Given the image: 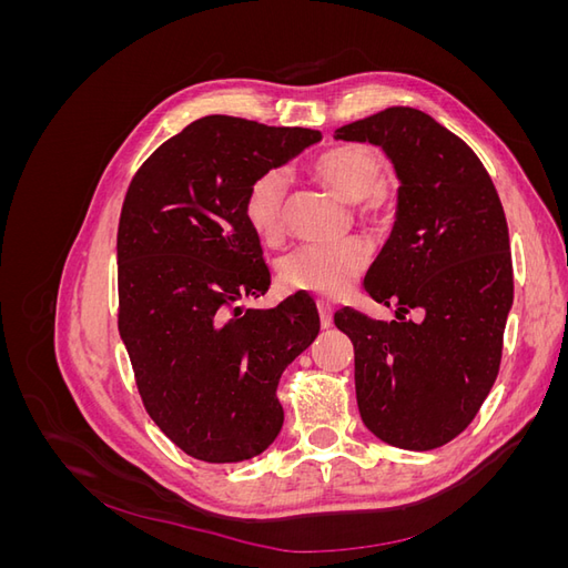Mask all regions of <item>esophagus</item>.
<instances>
[{"label": "esophagus", "mask_w": 568, "mask_h": 568, "mask_svg": "<svg viewBox=\"0 0 568 568\" xmlns=\"http://www.w3.org/2000/svg\"><path fill=\"white\" fill-rule=\"evenodd\" d=\"M317 311H320V322L324 329H329L332 326V303L329 301H317Z\"/></svg>", "instance_id": "obj_1"}]
</instances>
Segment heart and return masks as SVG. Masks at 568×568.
<instances>
[{
	"mask_svg": "<svg viewBox=\"0 0 568 568\" xmlns=\"http://www.w3.org/2000/svg\"><path fill=\"white\" fill-rule=\"evenodd\" d=\"M313 173L336 196L357 203V215L372 227H386L395 215V196L386 186V168L379 153L363 144L326 149L313 161ZM288 175L267 168L255 175L244 196V217L263 242H280L286 225ZM369 263V248L359 239L336 244H305L280 263V280L288 291L317 296H343Z\"/></svg>",
	"mask_w": 568,
	"mask_h": 568,
	"instance_id": "b5f03b06",
	"label": "heart"
}]
</instances>
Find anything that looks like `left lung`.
I'll return each instance as SVG.
<instances>
[{"instance_id": "obj_1", "label": "left lung", "mask_w": 568, "mask_h": 568, "mask_svg": "<svg viewBox=\"0 0 568 568\" xmlns=\"http://www.w3.org/2000/svg\"><path fill=\"white\" fill-rule=\"evenodd\" d=\"M336 140L379 144L400 180L398 220L365 277L395 320L334 315L355 348L359 417L395 448L434 450L471 424L500 372L514 298L503 203L476 153L424 111L393 106Z\"/></svg>"}]
</instances>
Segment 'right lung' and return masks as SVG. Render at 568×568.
<instances>
[{"label":"right lung","mask_w":568,"mask_h":568,"mask_svg":"<svg viewBox=\"0 0 568 568\" xmlns=\"http://www.w3.org/2000/svg\"><path fill=\"white\" fill-rule=\"evenodd\" d=\"M322 140L317 130L205 115L136 170L118 222V329L149 417L211 464L270 448L282 372L320 334L315 301L265 296L270 270L244 217L251 180Z\"/></svg>","instance_id":"1"}]
</instances>
